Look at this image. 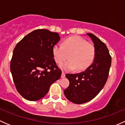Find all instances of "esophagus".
<instances>
[{
    "mask_svg": "<svg viewBox=\"0 0 125 125\" xmlns=\"http://www.w3.org/2000/svg\"><path fill=\"white\" fill-rule=\"evenodd\" d=\"M65 77V73H64V72H62V75H61V77L62 78H64Z\"/></svg>",
    "mask_w": 125,
    "mask_h": 125,
    "instance_id": "1",
    "label": "esophagus"
}]
</instances>
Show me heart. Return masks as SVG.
I'll return each mask as SVG.
<instances>
[{
    "label": "heart",
    "mask_w": 125,
    "mask_h": 125,
    "mask_svg": "<svg viewBox=\"0 0 125 125\" xmlns=\"http://www.w3.org/2000/svg\"><path fill=\"white\" fill-rule=\"evenodd\" d=\"M52 52L57 63H62L68 59L70 60L60 65L62 70L82 71L89 67L95 57L94 45L88 43L79 36H73L65 40L62 45H55Z\"/></svg>",
    "instance_id": "b5f03b06"
}]
</instances>
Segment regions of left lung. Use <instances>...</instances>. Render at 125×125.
<instances>
[{"instance_id":"8db88e82","label":"left lung","mask_w":125,"mask_h":125,"mask_svg":"<svg viewBox=\"0 0 125 125\" xmlns=\"http://www.w3.org/2000/svg\"><path fill=\"white\" fill-rule=\"evenodd\" d=\"M87 35L94 44V62L85 71L66 74L70 85L64 94L68 100L75 104L90 101L100 93L106 82L111 65V57L106 45L93 34Z\"/></svg>"}]
</instances>
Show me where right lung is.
I'll return each mask as SVG.
<instances>
[{
    "mask_svg": "<svg viewBox=\"0 0 125 125\" xmlns=\"http://www.w3.org/2000/svg\"><path fill=\"white\" fill-rule=\"evenodd\" d=\"M60 39L57 32L40 29L29 33L16 45L10 70L16 89L24 99L40 100L60 79L62 71L52 52Z\"/></svg>",
    "mask_w": 125,
    "mask_h": 125,
    "instance_id": "1",
    "label": "right lung"
}]
</instances>
